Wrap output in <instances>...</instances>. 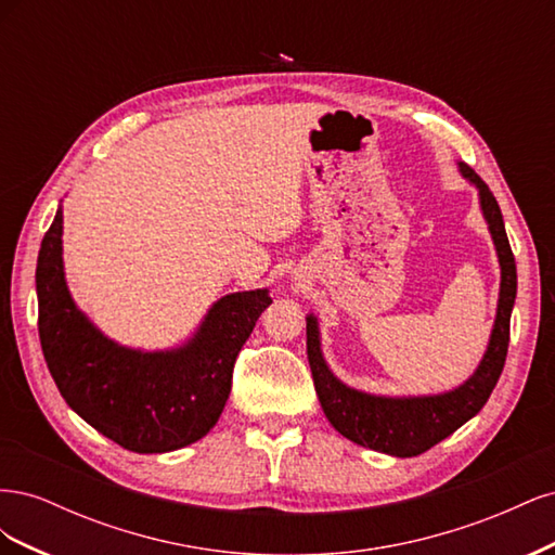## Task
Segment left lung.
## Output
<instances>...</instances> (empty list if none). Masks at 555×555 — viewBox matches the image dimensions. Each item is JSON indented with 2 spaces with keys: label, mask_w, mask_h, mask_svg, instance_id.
Returning <instances> with one entry per match:
<instances>
[{
  "label": "left lung",
  "mask_w": 555,
  "mask_h": 555,
  "mask_svg": "<svg viewBox=\"0 0 555 555\" xmlns=\"http://www.w3.org/2000/svg\"><path fill=\"white\" fill-rule=\"evenodd\" d=\"M459 171L479 192L481 215L486 224H489L500 263L495 322L489 347H486L473 375L456 386V389L433 396H377L351 389V386L333 375L324 359L317 317H306L308 361L314 379V391L331 426L351 442L398 459L418 456V453L442 442L453 430H459L465 422H469L493 393L507 359L509 319L516 300V261L509 247L505 222H502L500 206L489 184L463 162H459Z\"/></svg>",
  "instance_id": "8db88e82"
}]
</instances>
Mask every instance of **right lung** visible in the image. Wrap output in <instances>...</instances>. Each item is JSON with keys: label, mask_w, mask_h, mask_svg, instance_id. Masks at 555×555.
Wrapping results in <instances>:
<instances>
[{"label": "right lung", "mask_w": 555, "mask_h": 555, "mask_svg": "<svg viewBox=\"0 0 555 555\" xmlns=\"http://www.w3.org/2000/svg\"><path fill=\"white\" fill-rule=\"evenodd\" d=\"M62 206L37 261L39 338L62 398L108 440L137 453L188 447L217 424L231 393L233 363L261 312L268 289L215 300L190 340L143 351L111 340L66 287Z\"/></svg>", "instance_id": "1"}]
</instances>
